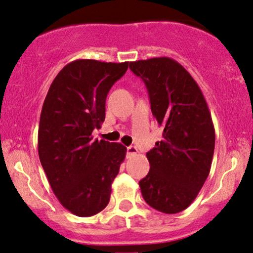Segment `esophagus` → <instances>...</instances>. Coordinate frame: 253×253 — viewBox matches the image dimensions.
I'll return each mask as SVG.
<instances>
[{"label": "esophagus", "mask_w": 253, "mask_h": 253, "mask_svg": "<svg viewBox=\"0 0 253 253\" xmlns=\"http://www.w3.org/2000/svg\"><path fill=\"white\" fill-rule=\"evenodd\" d=\"M136 153H138V150H136V147H134V146H128L127 147V157H132Z\"/></svg>", "instance_id": "34e87169"}]
</instances>
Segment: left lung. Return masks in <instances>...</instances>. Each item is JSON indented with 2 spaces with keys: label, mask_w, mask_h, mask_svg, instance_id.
<instances>
[{
  "label": "left lung",
  "mask_w": 253,
  "mask_h": 253,
  "mask_svg": "<svg viewBox=\"0 0 253 253\" xmlns=\"http://www.w3.org/2000/svg\"><path fill=\"white\" fill-rule=\"evenodd\" d=\"M141 78L151 111L164 128L147 152L150 172L139 181L145 202L167 214L184 211L208 179L214 152V127L208 103L191 74L169 57L129 63Z\"/></svg>",
  "instance_id": "obj_1"
}]
</instances>
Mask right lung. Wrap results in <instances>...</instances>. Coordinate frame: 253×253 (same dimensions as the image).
Masks as SVG:
<instances>
[{
  "label": "right lung",
  "mask_w": 253,
  "mask_h": 253,
  "mask_svg": "<svg viewBox=\"0 0 253 253\" xmlns=\"http://www.w3.org/2000/svg\"><path fill=\"white\" fill-rule=\"evenodd\" d=\"M128 62L75 60L61 69L42 106L38 148L61 205L79 217L107 206L111 186L126 157L119 142L93 139L105 121L106 97Z\"/></svg>",
  "instance_id": "obj_1"
}]
</instances>
